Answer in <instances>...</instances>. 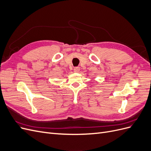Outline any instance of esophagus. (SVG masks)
<instances>
[{
	"instance_id": "34e87169",
	"label": "esophagus",
	"mask_w": 151,
	"mask_h": 151,
	"mask_svg": "<svg viewBox=\"0 0 151 151\" xmlns=\"http://www.w3.org/2000/svg\"><path fill=\"white\" fill-rule=\"evenodd\" d=\"M79 70H80V67H76L74 68V71L75 72H79Z\"/></svg>"
}]
</instances>
